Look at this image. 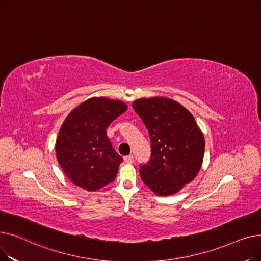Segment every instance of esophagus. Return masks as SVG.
Segmentation results:
<instances>
[{
	"label": "esophagus",
	"instance_id": "1",
	"mask_svg": "<svg viewBox=\"0 0 261 261\" xmlns=\"http://www.w3.org/2000/svg\"><path fill=\"white\" fill-rule=\"evenodd\" d=\"M123 160H125V162H126L127 164H131V163H133V155H132V154L127 155V156L123 158Z\"/></svg>",
	"mask_w": 261,
	"mask_h": 261
}]
</instances>
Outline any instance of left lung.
<instances>
[{
  "label": "left lung",
  "instance_id": "obj_1",
  "mask_svg": "<svg viewBox=\"0 0 261 261\" xmlns=\"http://www.w3.org/2000/svg\"><path fill=\"white\" fill-rule=\"evenodd\" d=\"M132 108L148 129L151 159L141 166L143 182L161 197L176 194L198 175L205 139L188 110L167 97L140 98Z\"/></svg>",
  "mask_w": 261,
  "mask_h": 261
}]
</instances>
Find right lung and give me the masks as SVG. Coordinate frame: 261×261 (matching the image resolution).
<instances>
[{"instance_id":"add662e5","label":"right lung","mask_w":261,"mask_h":261,"mask_svg":"<svg viewBox=\"0 0 261 261\" xmlns=\"http://www.w3.org/2000/svg\"><path fill=\"white\" fill-rule=\"evenodd\" d=\"M128 106L107 97H92L68 113L55 150L63 172L76 186L97 191L114 181L122 158L107 136V128Z\"/></svg>"}]
</instances>
